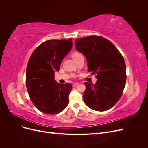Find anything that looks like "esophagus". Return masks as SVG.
<instances>
[{"label":"esophagus","mask_w":148,"mask_h":148,"mask_svg":"<svg viewBox=\"0 0 148 148\" xmlns=\"http://www.w3.org/2000/svg\"><path fill=\"white\" fill-rule=\"evenodd\" d=\"M78 83H74L73 84V86L75 87V86H77V85H78Z\"/></svg>","instance_id":"esophagus-1"}]
</instances>
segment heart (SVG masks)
<instances>
[{"instance_id":"b5f03b06","label":"heart","mask_w":148,"mask_h":148,"mask_svg":"<svg viewBox=\"0 0 148 148\" xmlns=\"http://www.w3.org/2000/svg\"><path fill=\"white\" fill-rule=\"evenodd\" d=\"M82 56V54L80 52H78V51H75V52H73L72 53H71V57L73 58V59H74V60H77V59H78V58L79 57Z\"/></svg>"}]
</instances>
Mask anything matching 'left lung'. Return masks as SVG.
Wrapping results in <instances>:
<instances>
[{
  "label": "left lung",
  "mask_w": 148,
  "mask_h": 148,
  "mask_svg": "<svg viewBox=\"0 0 148 148\" xmlns=\"http://www.w3.org/2000/svg\"><path fill=\"white\" fill-rule=\"evenodd\" d=\"M75 48L86 57L88 71L97 78L95 84L84 82L85 104L96 111L110 109L120 99L126 83L122 55L110 41L99 36L77 39Z\"/></svg>",
  "instance_id": "left-lung-1"
}]
</instances>
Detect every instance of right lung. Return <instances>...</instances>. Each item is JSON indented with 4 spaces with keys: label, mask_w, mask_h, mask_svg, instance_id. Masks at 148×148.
Listing matches in <instances>:
<instances>
[{
    "label": "right lung",
    "mask_w": 148,
    "mask_h": 148,
    "mask_svg": "<svg viewBox=\"0 0 148 148\" xmlns=\"http://www.w3.org/2000/svg\"><path fill=\"white\" fill-rule=\"evenodd\" d=\"M72 47V39H51L35 49L28 62L26 85L30 99L43 113L53 115L69 104L71 84L58 83L55 71Z\"/></svg>",
    "instance_id": "add662e5"
}]
</instances>
